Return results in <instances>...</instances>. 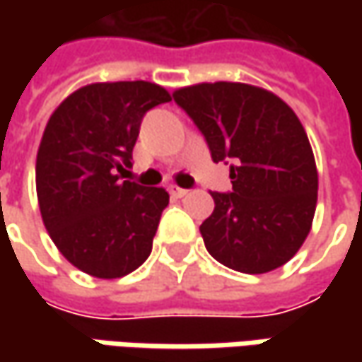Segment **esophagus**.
I'll return each mask as SVG.
<instances>
[{
	"mask_svg": "<svg viewBox=\"0 0 362 362\" xmlns=\"http://www.w3.org/2000/svg\"><path fill=\"white\" fill-rule=\"evenodd\" d=\"M169 193H171L173 197H185V195H187V189L177 187V185H171V187H169Z\"/></svg>",
	"mask_w": 362,
	"mask_h": 362,
	"instance_id": "obj_1",
	"label": "esophagus"
}]
</instances>
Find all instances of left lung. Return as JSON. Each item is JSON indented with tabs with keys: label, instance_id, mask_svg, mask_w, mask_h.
<instances>
[{
	"label": "left lung",
	"instance_id": "8db88e82",
	"mask_svg": "<svg viewBox=\"0 0 362 362\" xmlns=\"http://www.w3.org/2000/svg\"><path fill=\"white\" fill-rule=\"evenodd\" d=\"M173 98L203 132L211 159L233 160V193H217L202 223L219 264L243 274L284 266L313 228L318 171L296 112L274 92L243 82H202Z\"/></svg>",
	"mask_w": 362,
	"mask_h": 362
}]
</instances>
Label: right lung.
<instances>
[{
    "label": "right lung",
    "instance_id": "obj_1",
    "mask_svg": "<svg viewBox=\"0 0 362 362\" xmlns=\"http://www.w3.org/2000/svg\"><path fill=\"white\" fill-rule=\"evenodd\" d=\"M171 94L155 82H94L48 119L35 157V193L52 242L74 268L115 280L153 250L169 193L124 181L145 112Z\"/></svg>",
    "mask_w": 362,
    "mask_h": 362
}]
</instances>
